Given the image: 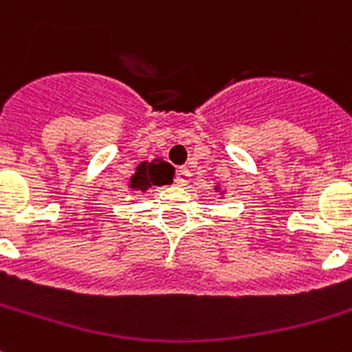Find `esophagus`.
<instances>
[{
    "label": "esophagus",
    "instance_id": "esophagus-1",
    "mask_svg": "<svg viewBox=\"0 0 352 352\" xmlns=\"http://www.w3.org/2000/svg\"><path fill=\"white\" fill-rule=\"evenodd\" d=\"M190 177H191L190 170H186V168H181V170H177V179H175L177 184L184 188V186L190 184Z\"/></svg>",
    "mask_w": 352,
    "mask_h": 352
}]
</instances>
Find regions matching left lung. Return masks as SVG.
<instances>
[{"label":"left lung","instance_id":"obj_1","mask_svg":"<svg viewBox=\"0 0 352 352\" xmlns=\"http://www.w3.org/2000/svg\"><path fill=\"white\" fill-rule=\"evenodd\" d=\"M215 190H217V191H221V186H215ZM222 193H224V191H222ZM222 193H221V195H222Z\"/></svg>","mask_w":352,"mask_h":352}]
</instances>
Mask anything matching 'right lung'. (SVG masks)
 I'll use <instances>...</instances> for the list:
<instances>
[{
	"label": "right lung",
	"instance_id": "right-lung-1",
	"mask_svg": "<svg viewBox=\"0 0 352 352\" xmlns=\"http://www.w3.org/2000/svg\"><path fill=\"white\" fill-rule=\"evenodd\" d=\"M173 182V170L170 162L162 159H153V161H142L135 168V173L130 177L128 188L131 191H144L155 188V186H164Z\"/></svg>",
	"mask_w": 352,
	"mask_h": 352
}]
</instances>
